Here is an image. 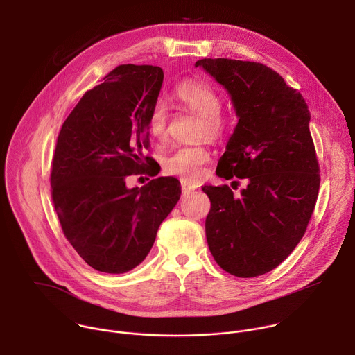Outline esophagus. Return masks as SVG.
I'll return each instance as SVG.
<instances>
[{"instance_id": "esophagus-1", "label": "esophagus", "mask_w": 355, "mask_h": 355, "mask_svg": "<svg viewBox=\"0 0 355 355\" xmlns=\"http://www.w3.org/2000/svg\"><path fill=\"white\" fill-rule=\"evenodd\" d=\"M181 188H182V192H184V193H189V192L195 191V189L198 188V185H196V184H193V182H189V181H184V180H181Z\"/></svg>"}]
</instances>
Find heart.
I'll return each instance as SVG.
<instances>
[{"label":"heart","mask_w":355,"mask_h":355,"mask_svg":"<svg viewBox=\"0 0 355 355\" xmlns=\"http://www.w3.org/2000/svg\"><path fill=\"white\" fill-rule=\"evenodd\" d=\"M175 99L181 110L199 116L198 137L216 141L227 130V122L220 114L222 98L211 85L196 80H187L175 87ZM170 111L166 103L157 101L148 115L147 129L150 137L157 143H164L168 136ZM211 160V151L204 144L178 146L163 159V170L182 178L195 181L204 174V166Z\"/></svg>","instance_id":"b5f03b06"}]
</instances>
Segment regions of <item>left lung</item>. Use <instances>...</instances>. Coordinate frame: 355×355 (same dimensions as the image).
<instances>
[{
    "instance_id": "8db88e82",
    "label": "left lung",
    "mask_w": 355,
    "mask_h": 355,
    "mask_svg": "<svg viewBox=\"0 0 355 355\" xmlns=\"http://www.w3.org/2000/svg\"><path fill=\"white\" fill-rule=\"evenodd\" d=\"M195 66L229 91L239 116L216 174L247 181L239 196L229 185L202 187L211 199L208 245L226 272L259 277L291 254L315 211L320 168L311 112L302 94L261 63L202 59Z\"/></svg>"
}]
</instances>
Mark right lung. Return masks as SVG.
Returning <instances> with one entry per match:
<instances>
[{
    "instance_id": "add662e5",
    "label": "right lung",
    "mask_w": 355,
    "mask_h": 355,
    "mask_svg": "<svg viewBox=\"0 0 355 355\" xmlns=\"http://www.w3.org/2000/svg\"><path fill=\"white\" fill-rule=\"evenodd\" d=\"M163 78L157 66H118L83 95L59 132L50 173L55 211L66 239L96 271L139 266L180 199L174 177L126 187L153 162L144 156L147 122Z\"/></svg>"
}]
</instances>
